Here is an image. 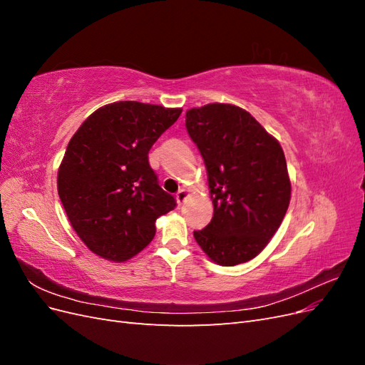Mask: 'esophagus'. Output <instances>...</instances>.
Masks as SVG:
<instances>
[{"instance_id":"obj_1","label":"esophagus","mask_w":365,"mask_h":365,"mask_svg":"<svg viewBox=\"0 0 365 365\" xmlns=\"http://www.w3.org/2000/svg\"><path fill=\"white\" fill-rule=\"evenodd\" d=\"M187 196H189V192H187L185 189H181L178 193H176V202L181 205L187 200Z\"/></svg>"}]
</instances>
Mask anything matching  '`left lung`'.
I'll list each match as a JSON object with an SVG mask.
<instances>
[{
    "mask_svg": "<svg viewBox=\"0 0 365 365\" xmlns=\"http://www.w3.org/2000/svg\"><path fill=\"white\" fill-rule=\"evenodd\" d=\"M185 128L204 158L215 208L212 222L193 236L215 263H245L268 245L289 207L283 149L250 113L230 103L189 109Z\"/></svg>",
    "mask_w": 365,
    "mask_h": 365,
    "instance_id": "8db88e82",
    "label": "left lung"
}]
</instances>
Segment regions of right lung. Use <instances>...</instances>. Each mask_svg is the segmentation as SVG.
Returning a JSON list of instances; mask_svg holds the SVG:
<instances>
[{
    "mask_svg": "<svg viewBox=\"0 0 365 365\" xmlns=\"http://www.w3.org/2000/svg\"><path fill=\"white\" fill-rule=\"evenodd\" d=\"M181 108L115 102L98 108L71 137L58 192L77 236L97 256L126 262L155 236V220L175 208L148 153Z\"/></svg>",
    "mask_w": 365,
    "mask_h": 365,
    "instance_id": "right-lung-1",
    "label": "right lung"
}]
</instances>
